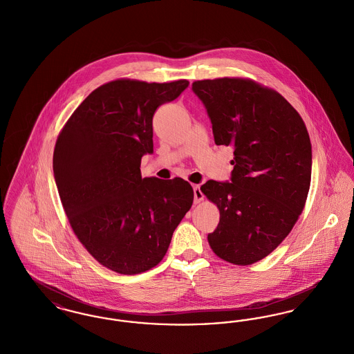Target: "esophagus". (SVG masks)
Returning a JSON list of instances; mask_svg holds the SVG:
<instances>
[{
	"label": "esophagus",
	"mask_w": 354,
	"mask_h": 354,
	"mask_svg": "<svg viewBox=\"0 0 354 354\" xmlns=\"http://www.w3.org/2000/svg\"><path fill=\"white\" fill-rule=\"evenodd\" d=\"M204 201V195H203L202 189L199 185H194V202L195 204L203 202Z\"/></svg>",
	"instance_id": "esophagus-1"
}]
</instances>
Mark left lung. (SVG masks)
Wrapping results in <instances>:
<instances>
[{
    "label": "left lung",
    "instance_id": "8db88e82",
    "mask_svg": "<svg viewBox=\"0 0 354 354\" xmlns=\"http://www.w3.org/2000/svg\"><path fill=\"white\" fill-rule=\"evenodd\" d=\"M218 146L234 149L231 183L201 187L219 208L208 243L220 259L250 266L274 251L303 212L312 175V146L300 114L276 90L247 78L192 84Z\"/></svg>",
    "mask_w": 354,
    "mask_h": 354
}]
</instances>
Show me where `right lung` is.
<instances>
[{"label":"right lung","instance_id":"obj_1","mask_svg":"<svg viewBox=\"0 0 354 354\" xmlns=\"http://www.w3.org/2000/svg\"><path fill=\"white\" fill-rule=\"evenodd\" d=\"M187 80H115L95 88L57 138L53 171L68 223L100 264L120 274L158 266L194 202L182 178H142L153 152L152 117L176 100Z\"/></svg>","mask_w":354,"mask_h":354}]
</instances>
